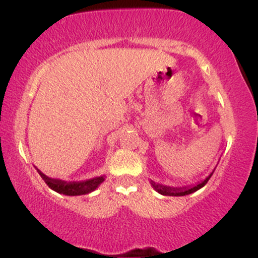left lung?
<instances>
[{
    "instance_id": "1",
    "label": "left lung",
    "mask_w": 258,
    "mask_h": 258,
    "mask_svg": "<svg viewBox=\"0 0 258 258\" xmlns=\"http://www.w3.org/2000/svg\"><path fill=\"white\" fill-rule=\"evenodd\" d=\"M212 177V174L210 175V177L206 178L205 180H203L202 183H200V184L195 185V187H190V188H172V187H165V185H160V184H155V183L152 182V185L155 188V189L158 190V192L160 193V195L163 196H175V197H178V196H187V195H190V193L196 192V190H198L200 188H202L203 185H206V183L210 180V178Z\"/></svg>"
}]
</instances>
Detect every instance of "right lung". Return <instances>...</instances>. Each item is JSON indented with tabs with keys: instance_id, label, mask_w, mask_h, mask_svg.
Instances as JSON below:
<instances>
[{
	"instance_id": "obj_1",
	"label": "right lung",
	"mask_w": 258,
	"mask_h": 258,
	"mask_svg": "<svg viewBox=\"0 0 258 258\" xmlns=\"http://www.w3.org/2000/svg\"><path fill=\"white\" fill-rule=\"evenodd\" d=\"M39 174L41 175V178L45 180L46 184L53 189L55 192L61 193V195L66 196H80V195H86V193H90L100 184L104 180V177H98L93 178V179H89L86 182H63V180L58 179H51V178L46 177L45 174H42L40 170H37Z\"/></svg>"
}]
</instances>
